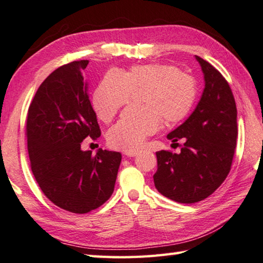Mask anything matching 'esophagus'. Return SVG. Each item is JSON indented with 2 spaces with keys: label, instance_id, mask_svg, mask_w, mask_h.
Returning <instances> with one entry per match:
<instances>
[{
  "label": "esophagus",
  "instance_id": "1",
  "mask_svg": "<svg viewBox=\"0 0 263 263\" xmlns=\"http://www.w3.org/2000/svg\"><path fill=\"white\" fill-rule=\"evenodd\" d=\"M138 153H139L138 151H127V152H125V155L128 157H134V156H136Z\"/></svg>",
  "mask_w": 263,
  "mask_h": 263
}]
</instances>
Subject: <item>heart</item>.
I'll return each mask as SVG.
<instances>
[{
  "instance_id": "1",
  "label": "heart",
  "mask_w": 263,
  "mask_h": 263,
  "mask_svg": "<svg viewBox=\"0 0 263 263\" xmlns=\"http://www.w3.org/2000/svg\"><path fill=\"white\" fill-rule=\"evenodd\" d=\"M142 108H128L107 134L111 147L134 151L159 129L162 121L174 126L185 119L197 98L195 80L170 64H143L126 72L111 69L93 93V108L108 122L129 102L134 90H143Z\"/></svg>"
}]
</instances>
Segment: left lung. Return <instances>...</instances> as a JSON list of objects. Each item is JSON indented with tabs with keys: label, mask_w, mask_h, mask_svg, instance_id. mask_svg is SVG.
<instances>
[{
	"label": "left lung",
	"mask_w": 263,
	"mask_h": 263,
	"mask_svg": "<svg viewBox=\"0 0 263 263\" xmlns=\"http://www.w3.org/2000/svg\"><path fill=\"white\" fill-rule=\"evenodd\" d=\"M195 57L205 87L188 119L166 136L173 144L182 139L181 152H157L153 176L157 191L181 203L201 201L224 182L237 137V110L229 83L208 62Z\"/></svg>",
	"instance_id": "left-lung-1"
}]
</instances>
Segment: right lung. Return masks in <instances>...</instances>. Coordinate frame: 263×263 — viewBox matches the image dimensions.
Instances as JSON below:
<instances>
[{"label":"right lung","instance_id":"1","mask_svg":"<svg viewBox=\"0 0 263 263\" xmlns=\"http://www.w3.org/2000/svg\"><path fill=\"white\" fill-rule=\"evenodd\" d=\"M89 61L55 69L34 95L28 110L27 142L33 177L56 206L86 214L111 197L121 162L119 152L83 151L85 138L100 137L87 82Z\"/></svg>","mask_w":263,"mask_h":263}]
</instances>
